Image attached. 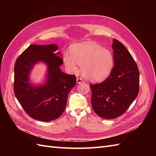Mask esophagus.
Wrapping results in <instances>:
<instances>
[{"label": "esophagus", "instance_id": "obj_1", "mask_svg": "<svg viewBox=\"0 0 156 156\" xmlns=\"http://www.w3.org/2000/svg\"><path fill=\"white\" fill-rule=\"evenodd\" d=\"M77 83L78 84L83 83V80L81 78H77Z\"/></svg>", "mask_w": 156, "mask_h": 156}]
</instances>
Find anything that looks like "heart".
<instances>
[{
	"instance_id": "1",
	"label": "heart",
	"mask_w": 156,
	"mask_h": 156,
	"mask_svg": "<svg viewBox=\"0 0 156 156\" xmlns=\"http://www.w3.org/2000/svg\"><path fill=\"white\" fill-rule=\"evenodd\" d=\"M63 60L66 68L72 73L77 72L81 64L83 75L92 82L105 80L111 73L115 62L110 49L90 41L72 45L70 53H66Z\"/></svg>"
}]
</instances>
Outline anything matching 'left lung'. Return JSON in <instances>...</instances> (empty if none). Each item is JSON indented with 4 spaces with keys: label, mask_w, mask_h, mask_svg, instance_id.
Returning <instances> with one entry per match:
<instances>
[{
    "label": "left lung",
    "mask_w": 156,
    "mask_h": 156,
    "mask_svg": "<svg viewBox=\"0 0 156 156\" xmlns=\"http://www.w3.org/2000/svg\"><path fill=\"white\" fill-rule=\"evenodd\" d=\"M112 48L115 66L110 75L101 83L90 84L93 110L105 119L123 115L139 90V71L133 56L116 39Z\"/></svg>",
    "instance_id": "8db88e82"
}]
</instances>
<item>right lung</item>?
Listing matches in <instances>:
<instances>
[{
	"label": "right lung",
	"mask_w": 156,
	"mask_h": 156,
	"mask_svg": "<svg viewBox=\"0 0 156 156\" xmlns=\"http://www.w3.org/2000/svg\"><path fill=\"white\" fill-rule=\"evenodd\" d=\"M55 44L30 45L17 58L14 66V93L24 111L33 119L49 122L59 118L65 110L68 94L76 83V76L60 70L63 64ZM48 66L46 83L35 86L30 72L37 62Z\"/></svg>",
	"instance_id": "1"
}]
</instances>
